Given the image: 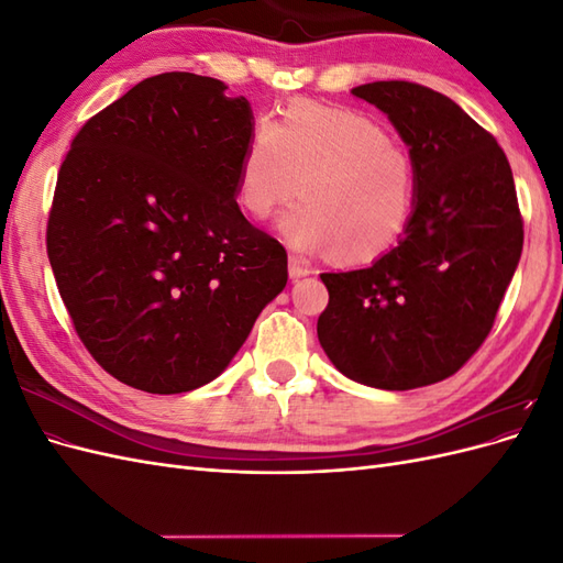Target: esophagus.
Listing matches in <instances>:
<instances>
[{
	"label": "esophagus",
	"mask_w": 563,
	"mask_h": 563,
	"mask_svg": "<svg viewBox=\"0 0 563 563\" xmlns=\"http://www.w3.org/2000/svg\"><path fill=\"white\" fill-rule=\"evenodd\" d=\"M288 275H291V279H300V277L312 275V269H310V265L300 263L298 258H291L288 261Z\"/></svg>",
	"instance_id": "34e87169"
}]
</instances>
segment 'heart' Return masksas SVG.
<instances>
[{"mask_svg": "<svg viewBox=\"0 0 563 563\" xmlns=\"http://www.w3.org/2000/svg\"><path fill=\"white\" fill-rule=\"evenodd\" d=\"M298 187L305 201L279 220L288 246L333 251L343 263H373L411 228L418 166L378 119L294 103L277 122H261L249 135L234 197L246 216L267 220Z\"/></svg>", "mask_w": 563, "mask_h": 563, "instance_id": "b5f03b06", "label": "heart"}]
</instances>
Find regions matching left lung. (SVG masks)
Masks as SVG:
<instances>
[{"instance_id": "1", "label": "left lung", "mask_w": 563, "mask_h": 563, "mask_svg": "<svg viewBox=\"0 0 563 563\" xmlns=\"http://www.w3.org/2000/svg\"><path fill=\"white\" fill-rule=\"evenodd\" d=\"M383 110L418 166V207L371 267L323 272L317 335L333 366L378 389L444 380L482 347L521 258L512 168L493 135L413 81L352 89Z\"/></svg>"}]
</instances>
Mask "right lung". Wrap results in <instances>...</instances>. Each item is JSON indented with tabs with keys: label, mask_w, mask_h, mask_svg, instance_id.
I'll return each instance as SVG.
<instances>
[{
	"label": "right lung",
	"mask_w": 563,
	"mask_h": 563,
	"mask_svg": "<svg viewBox=\"0 0 563 563\" xmlns=\"http://www.w3.org/2000/svg\"><path fill=\"white\" fill-rule=\"evenodd\" d=\"M192 73L143 79L60 164L46 253L79 340L112 378L178 395L218 378L286 286V251L236 192L244 96Z\"/></svg>",
	"instance_id": "1"
}]
</instances>
